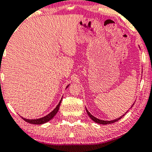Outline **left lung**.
<instances>
[{
    "mask_svg": "<svg viewBox=\"0 0 152 152\" xmlns=\"http://www.w3.org/2000/svg\"><path fill=\"white\" fill-rule=\"evenodd\" d=\"M133 105H134V103H133ZM132 105L131 107H132ZM86 111H87V114H88V116L91 118V119H92V120H93L95 122L97 123V124H112V123H114V122H117V121H119V119H122V116H124V114H126V113H127L128 111H127V112L125 113V114H123L122 116H120V117H119V118H117V119H114V120H111V121H105V120H101V119H97V118L95 117V116H92V115L89 112V111L87 109V108H86Z\"/></svg>",
    "mask_w": 152,
    "mask_h": 152,
    "instance_id": "1",
    "label": "left lung"
}]
</instances>
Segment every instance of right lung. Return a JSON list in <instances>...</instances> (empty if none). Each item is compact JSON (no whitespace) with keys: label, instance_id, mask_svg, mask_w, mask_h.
Segmentation results:
<instances>
[{"label":"right lung","instance_id":"right-lung-1","mask_svg":"<svg viewBox=\"0 0 152 152\" xmlns=\"http://www.w3.org/2000/svg\"><path fill=\"white\" fill-rule=\"evenodd\" d=\"M68 86L69 85L67 86L66 88H68ZM62 99H63V97H62L61 100H60V101L59 102L58 105L56 106V108H55V109H54L52 112L49 113V114H47V116H44V117H41V118H39V119H25V118H23V117H22V118L25 121V122L30 123V124H44V123L49 122V121H50L51 119H52V118H53L54 116L57 114V113L58 112L59 108H60V103H61V101H62Z\"/></svg>","mask_w":152,"mask_h":152}]
</instances>
